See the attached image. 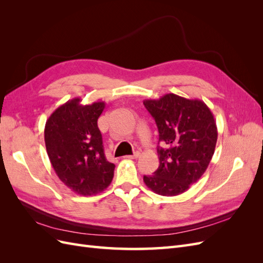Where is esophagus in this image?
Segmentation results:
<instances>
[{"label":"esophagus","instance_id":"1","mask_svg":"<svg viewBox=\"0 0 263 263\" xmlns=\"http://www.w3.org/2000/svg\"><path fill=\"white\" fill-rule=\"evenodd\" d=\"M140 156V154L138 153V151H137V153H135L134 155H129V156H125V158L126 159H137L138 157Z\"/></svg>","mask_w":263,"mask_h":263}]
</instances>
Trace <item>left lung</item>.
I'll list each match as a JSON object with an SVG mask.
<instances>
[{
	"label": "left lung",
	"instance_id": "1",
	"mask_svg": "<svg viewBox=\"0 0 263 263\" xmlns=\"http://www.w3.org/2000/svg\"><path fill=\"white\" fill-rule=\"evenodd\" d=\"M159 132V168L144 176L146 185L163 196L179 195L208 169L217 141V127L208 105L173 93L145 100Z\"/></svg>",
	"mask_w": 263,
	"mask_h": 263
}]
</instances>
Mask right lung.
<instances>
[{
    "label": "right lung",
    "instance_id": "right-lung-1",
    "mask_svg": "<svg viewBox=\"0 0 263 263\" xmlns=\"http://www.w3.org/2000/svg\"><path fill=\"white\" fill-rule=\"evenodd\" d=\"M77 98L59 106L47 119L45 144L54 172L80 195L104 191L113 180L115 164L104 155L98 119L104 102L81 105Z\"/></svg>",
    "mask_w": 263,
    "mask_h": 263
}]
</instances>
